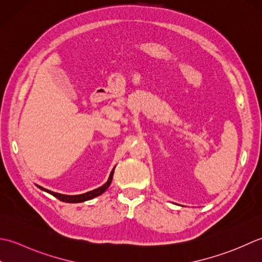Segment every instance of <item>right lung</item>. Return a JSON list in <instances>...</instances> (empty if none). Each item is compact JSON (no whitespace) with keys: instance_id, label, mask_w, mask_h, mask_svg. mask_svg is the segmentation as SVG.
<instances>
[{"instance_id":"add662e5","label":"right lung","mask_w":262,"mask_h":262,"mask_svg":"<svg viewBox=\"0 0 262 262\" xmlns=\"http://www.w3.org/2000/svg\"><path fill=\"white\" fill-rule=\"evenodd\" d=\"M113 174H114V169L112 170V173L110 175V178L107 180V182H106L104 185H101L100 188H97L95 189L93 191H89L87 192V193H83V194H78V195H64V194H60V193H55V192H52V191H49L46 190L44 188H41V186H38L39 189L44 190L46 192H49L50 194L54 195L55 198H57L58 200L61 201H64V202H70V204H77V202H83V201H87V200H90L95 198V196H98L100 195L101 193H104V192L107 190L108 186L111 185L112 183V179H113Z\"/></svg>"}]
</instances>
